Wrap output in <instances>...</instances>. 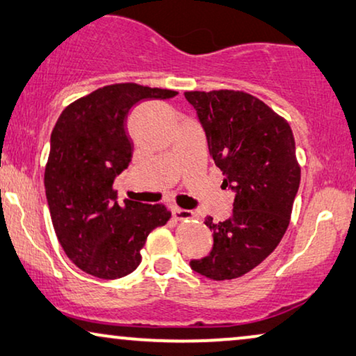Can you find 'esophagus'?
Listing matches in <instances>:
<instances>
[{
	"label": "esophagus",
	"mask_w": 356,
	"mask_h": 356,
	"mask_svg": "<svg viewBox=\"0 0 356 356\" xmlns=\"http://www.w3.org/2000/svg\"><path fill=\"white\" fill-rule=\"evenodd\" d=\"M195 216L193 211H188V209L182 208H172V218L176 221H185V219H192Z\"/></svg>",
	"instance_id": "obj_1"
}]
</instances>
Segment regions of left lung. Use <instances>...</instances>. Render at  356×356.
<instances>
[{
	"label": "left lung",
	"mask_w": 356,
	"mask_h": 356,
	"mask_svg": "<svg viewBox=\"0 0 356 356\" xmlns=\"http://www.w3.org/2000/svg\"><path fill=\"white\" fill-rule=\"evenodd\" d=\"M185 98L197 109L222 185L235 193L232 216L204 219L213 250L190 266L213 280L240 277L276 250L289 227L300 185L292 129L261 99L238 90L185 92Z\"/></svg>",
	"instance_id": "1"
}]
</instances>
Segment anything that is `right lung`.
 Returning a JSON list of instances; mask_svg holds the SVG:
<instances>
[{
	"label": "right lung",
	"instance_id": "1",
	"mask_svg": "<svg viewBox=\"0 0 356 356\" xmlns=\"http://www.w3.org/2000/svg\"><path fill=\"white\" fill-rule=\"evenodd\" d=\"M177 92L138 83H114L69 104L51 132L44 190L56 237L69 259L99 279L137 269L140 250L171 213L164 204L116 202L113 182L132 159L127 114L142 99Z\"/></svg>",
	"mask_w": 356,
	"mask_h": 356
}]
</instances>
